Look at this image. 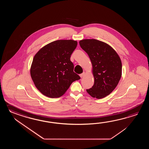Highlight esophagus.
Instances as JSON below:
<instances>
[{
	"instance_id": "esophagus-1",
	"label": "esophagus",
	"mask_w": 149,
	"mask_h": 149,
	"mask_svg": "<svg viewBox=\"0 0 149 149\" xmlns=\"http://www.w3.org/2000/svg\"><path fill=\"white\" fill-rule=\"evenodd\" d=\"M84 75H85V72H84L83 73H81V74H80V75H79V76H80V77L81 78H82V77H83L84 76Z\"/></svg>"
}]
</instances>
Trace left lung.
Here are the masks:
<instances>
[{"label": "left lung", "mask_w": 149, "mask_h": 149, "mask_svg": "<svg viewBox=\"0 0 149 149\" xmlns=\"http://www.w3.org/2000/svg\"><path fill=\"white\" fill-rule=\"evenodd\" d=\"M79 44L91 61L94 77V85L86 91L93 97L103 98L114 90L120 79V58L111 46L98 40L84 39Z\"/></svg>", "instance_id": "1"}]
</instances>
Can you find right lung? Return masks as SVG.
Here are the masks:
<instances>
[{
  "mask_svg": "<svg viewBox=\"0 0 149 149\" xmlns=\"http://www.w3.org/2000/svg\"><path fill=\"white\" fill-rule=\"evenodd\" d=\"M77 41L58 40L42 48L32 61L30 74L37 88L51 98L63 95L71 84L80 79L74 72L70 57Z\"/></svg>",
  "mask_w": 149,
  "mask_h": 149,
  "instance_id": "1",
  "label": "right lung"
}]
</instances>
